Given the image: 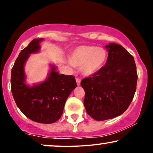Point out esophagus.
<instances>
[{"instance_id": "34e87169", "label": "esophagus", "mask_w": 153, "mask_h": 153, "mask_svg": "<svg viewBox=\"0 0 153 153\" xmlns=\"http://www.w3.org/2000/svg\"><path fill=\"white\" fill-rule=\"evenodd\" d=\"M76 82H77V85H80V78H76Z\"/></svg>"}]
</instances>
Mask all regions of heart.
Listing matches in <instances>:
<instances>
[{"label": "heart", "instance_id": "obj_1", "mask_svg": "<svg viewBox=\"0 0 153 153\" xmlns=\"http://www.w3.org/2000/svg\"><path fill=\"white\" fill-rule=\"evenodd\" d=\"M107 58V52L102 47L81 45L77 47L70 56V63L80 67L85 76L94 75L101 69Z\"/></svg>", "mask_w": 153, "mask_h": 153}]
</instances>
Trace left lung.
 I'll return each mask as SVG.
<instances>
[{"label": "left lung", "instance_id": "obj_1", "mask_svg": "<svg viewBox=\"0 0 153 153\" xmlns=\"http://www.w3.org/2000/svg\"><path fill=\"white\" fill-rule=\"evenodd\" d=\"M105 47L108 51L105 66L80 82L85 93V110L97 121L122 114L134 98L137 81L133 56L118 44Z\"/></svg>", "mask_w": 153, "mask_h": 153}]
</instances>
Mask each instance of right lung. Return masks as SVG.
<instances>
[{
	"label": "right lung",
	"instance_id": "right-lung-1",
	"mask_svg": "<svg viewBox=\"0 0 153 153\" xmlns=\"http://www.w3.org/2000/svg\"><path fill=\"white\" fill-rule=\"evenodd\" d=\"M43 38L34 39L21 51L11 70L10 88L17 106L34 122L52 124L62 114L66 100L77 87L75 77L61 74L50 64V71L43 82L33 85L26 82L24 65L31 54L39 52Z\"/></svg>",
	"mask_w": 153,
	"mask_h": 153
}]
</instances>
